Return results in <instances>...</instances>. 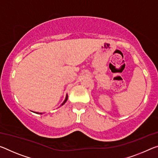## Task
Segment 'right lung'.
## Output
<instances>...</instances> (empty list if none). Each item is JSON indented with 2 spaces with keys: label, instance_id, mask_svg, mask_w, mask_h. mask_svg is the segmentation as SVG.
Returning a JSON list of instances; mask_svg holds the SVG:
<instances>
[{
  "label": "right lung",
  "instance_id": "right-lung-1",
  "mask_svg": "<svg viewBox=\"0 0 158 158\" xmlns=\"http://www.w3.org/2000/svg\"><path fill=\"white\" fill-rule=\"evenodd\" d=\"M67 98H68V97H67V96H66V98H65V100H64V102H62V105H64V103H65V102H66V101H67ZM36 113H37V112H36ZM37 114H41V113H39V112H38V113H37Z\"/></svg>",
  "mask_w": 158,
  "mask_h": 158
}]
</instances>
